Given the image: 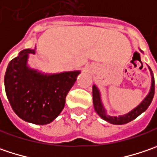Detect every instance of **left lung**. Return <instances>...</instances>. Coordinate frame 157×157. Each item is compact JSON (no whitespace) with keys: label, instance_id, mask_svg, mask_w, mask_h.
<instances>
[{"label":"left lung","instance_id":"8db88e82","mask_svg":"<svg viewBox=\"0 0 157 157\" xmlns=\"http://www.w3.org/2000/svg\"><path fill=\"white\" fill-rule=\"evenodd\" d=\"M154 95H155V79L152 76V85H151L150 92H149V94L147 96L146 98L143 100V102L140 104V105L137 106L135 109H133V111H131L130 113H128L127 114H125L123 116L110 117V116H108L106 114L105 112V109H104V107L102 105L98 90L97 89L96 86H93V104H94V108H95L96 112H97V113L98 114L102 119H105V121L109 122V123H112L113 125H123V124H126V123L133 120L134 119H136L139 115H140L143 112H145L147 109V107L150 105V104H151V102L153 100Z\"/></svg>","mask_w":157,"mask_h":157}]
</instances>
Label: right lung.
Here are the masks:
<instances>
[{
    "label": "right lung",
    "mask_w": 157,
    "mask_h": 157,
    "mask_svg": "<svg viewBox=\"0 0 157 157\" xmlns=\"http://www.w3.org/2000/svg\"><path fill=\"white\" fill-rule=\"evenodd\" d=\"M29 53H35V50L24 49L9 63L4 78L6 95L19 118L45 125L63 110L66 97L80 72L41 75L27 67Z\"/></svg>",
    "instance_id": "right-lung-1"
}]
</instances>
